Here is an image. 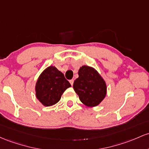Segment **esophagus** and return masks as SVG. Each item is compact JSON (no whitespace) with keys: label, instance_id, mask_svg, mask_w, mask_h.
I'll return each instance as SVG.
<instances>
[{"label":"esophagus","instance_id":"1","mask_svg":"<svg viewBox=\"0 0 149 149\" xmlns=\"http://www.w3.org/2000/svg\"><path fill=\"white\" fill-rule=\"evenodd\" d=\"M70 83L71 84V85H72H72H73V83H74V79H71V80H70Z\"/></svg>","mask_w":149,"mask_h":149}]
</instances>
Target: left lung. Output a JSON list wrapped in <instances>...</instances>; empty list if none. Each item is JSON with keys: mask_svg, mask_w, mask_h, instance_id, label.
<instances>
[{"mask_svg": "<svg viewBox=\"0 0 149 149\" xmlns=\"http://www.w3.org/2000/svg\"><path fill=\"white\" fill-rule=\"evenodd\" d=\"M79 77L75 79L73 88L85 106H96L106 94V82L96 70L84 65L79 70Z\"/></svg>", "mask_w": 149, "mask_h": 149, "instance_id": "1", "label": "left lung"}]
</instances>
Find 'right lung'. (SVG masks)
<instances>
[{
	"instance_id": "obj_1",
	"label": "right lung",
	"mask_w": 149,
	"mask_h": 149,
	"mask_svg": "<svg viewBox=\"0 0 149 149\" xmlns=\"http://www.w3.org/2000/svg\"><path fill=\"white\" fill-rule=\"evenodd\" d=\"M71 86L64 74L56 68L50 66L41 73L36 84V96L45 106L56 104L63 92Z\"/></svg>"
}]
</instances>
